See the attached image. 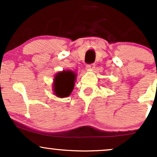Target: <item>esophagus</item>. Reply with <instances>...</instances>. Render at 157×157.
<instances>
[{"label":"esophagus","instance_id":"34e87169","mask_svg":"<svg viewBox=\"0 0 157 157\" xmlns=\"http://www.w3.org/2000/svg\"><path fill=\"white\" fill-rule=\"evenodd\" d=\"M95 65L92 63V64H89V65H86V69L89 70V69H93L94 68Z\"/></svg>","mask_w":157,"mask_h":157}]
</instances>
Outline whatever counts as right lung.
I'll use <instances>...</instances> for the list:
<instances>
[{"label": "right lung", "mask_w": 157, "mask_h": 157, "mask_svg": "<svg viewBox=\"0 0 157 157\" xmlns=\"http://www.w3.org/2000/svg\"><path fill=\"white\" fill-rule=\"evenodd\" d=\"M76 80V74L72 71H63L55 76L53 91L57 97H67L72 92Z\"/></svg>", "instance_id": "1"}]
</instances>
